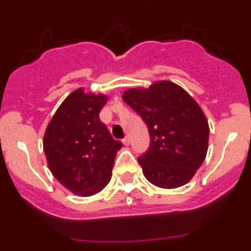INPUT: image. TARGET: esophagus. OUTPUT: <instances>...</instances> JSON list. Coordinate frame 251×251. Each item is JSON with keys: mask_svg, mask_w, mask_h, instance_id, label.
I'll return each mask as SVG.
<instances>
[{"mask_svg": "<svg viewBox=\"0 0 251 251\" xmlns=\"http://www.w3.org/2000/svg\"><path fill=\"white\" fill-rule=\"evenodd\" d=\"M123 143L125 144V146H128V144L131 143V138H130V136H126V137L124 138V140H123Z\"/></svg>", "mask_w": 251, "mask_h": 251, "instance_id": "obj_1", "label": "esophagus"}]
</instances>
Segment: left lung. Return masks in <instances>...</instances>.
I'll return each instance as SVG.
<instances>
[{
    "label": "left lung",
    "instance_id": "8db88e82",
    "mask_svg": "<svg viewBox=\"0 0 251 251\" xmlns=\"http://www.w3.org/2000/svg\"><path fill=\"white\" fill-rule=\"evenodd\" d=\"M123 100L140 114L151 135L149 149L138 158L146 178L166 189L191 181L209 143V124L198 103L166 80L148 88H130Z\"/></svg>",
    "mask_w": 251,
    "mask_h": 251
}]
</instances>
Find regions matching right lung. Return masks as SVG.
<instances>
[{"label":"right lung","instance_id":"1","mask_svg":"<svg viewBox=\"0 0 251 251\" xmlns=\"http://www.w3.org/2000/svg\"><path fill=\"white\" fill-rule=\"evenodd\" d=\"M105 95L77 88L59 105L44 136V151L53 176L72 193L90 197L111 178L116 151L123 147L100 120Z\"/></svg>","mask_w":251,"mask_h":251}]
</instances>
